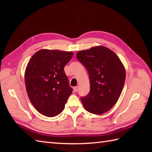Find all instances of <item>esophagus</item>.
Masks as SVG:
<instances>
[{
  "label": "esophagus",
  "mask_w": 152,
  "mask_h": 152,
  "mask_svg": "<svg viewBox=\"0 0 152 152\" xmlns=\"http://www.w3.org/2000/svg\"><path fill=\"white\" fill-rule=\"evenodd\" d=\"M74 92H77L78 91V86H76V87H74Z\"/></svg>",
  "instance_id": "obj_1"
}]
</instances>
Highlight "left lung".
I'll return each instance as SVG.
<instances>
[{"label":"left lung","mask_w":152,"mask_h":152,"mask_svg":"<svg viewBox=\"0 0 152 152\" xmlns=\"http://www.w3.org/2000/svg\"><path fill=\"white\" fill-rule=\"evenodd\" d=\"M76 57L89 76L90 91L82 96V104L90 113L104 114L120 96L125 80V68L115 53L104 46L78 51Z\"/></svg>","instance_id":"obj_1"}]
</instances>
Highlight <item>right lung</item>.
<instances>
[{
	"instance_id": "right-lung-1",
	"label": "right lung",
	"mask_w": 152,
	"mask_h": 152,
	"mask_svg": "<svg viewBox=\"0 0 152 152\" xmlns=\"http://www.w3.org/2000/svg\"><path fill=\"white\" fill-rule=\"evenodd\" d=\"M72 56V51L41 50L28 61L25 72L27 93L32 104L44 115H59L72 94L64 67Z\"/></svg>"
}]
</instances>
